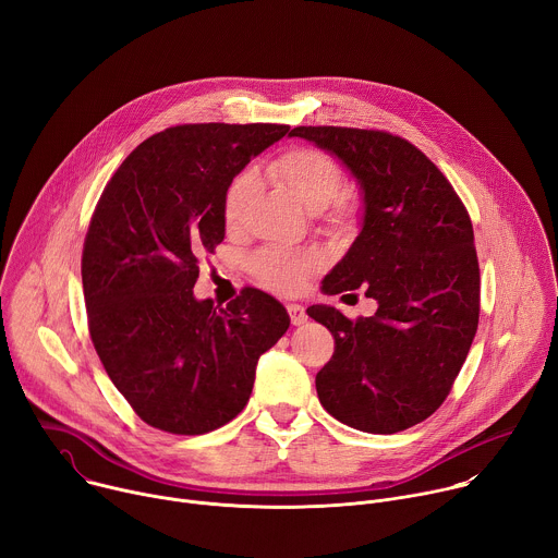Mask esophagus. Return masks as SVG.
Masks as SVG:
<instances>
[{"label":"esophagus","mask_w":558,"mask_h":558,"mask_svg":"<svg viewBox=\"0 0 558 558\" xmlns=\"http://www.w3.org/2000/svg\"><path fill=\"white\" fill-rule=\"evenodd\" d=\"M287 311H289V315H291V325H293V327H300V325L306 323V313H304V308H302L300 304H289Z\"/></svg>","instance_id":"1"}]
</instances>
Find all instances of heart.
<instances>
[{
	"instance_id": "obj_1",
	"label": "heart",
	"mask_w": 558,
	"mask_h": 558,
	"mask_svg": "<svg viewBox=\"0 0 558 558\" xmlns=\"http://www.w3.org/2000/svg\"><path fill=\"white\" fill-rule=\"evenodd\" d=\"M267 179L308 211L327 209L342 187V170L336 163V158L315 147H291L282 151L267 166ZM254 196V174L245 172L231 181L222 201V218L227 229H235L243 222ZM342 209L344 203L336 201V211L340 214ZM252 269L263 287L278 293H295L311 278L315 258L308 254L263 250L254 256Z\"/></svg>"
}]
</instances>
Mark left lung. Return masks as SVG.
Masks as SVG:
<instances>
[{
  "mask_svg": "<svg viewBox=\"0 0 558 558\" xmlns=\"http://www.w3.org/2000/svg\"><path fill=\"white\" fill-rule=\"evenodd\" d=\"M289 136L338 156L362 192V229L327 274L325 293L362 287L377 302L375 315L357 320L327 304L306 308L336 340L333 357L315 375L317 397L355 430H407L441 407L480 325L470 216L407 138L333 125H300Z\"/></svg>",
  "mask_w": 558,
  "mask_h": 558,
  "instance_id": "obj_1",
  "label": "left lung"
}]
</instances>
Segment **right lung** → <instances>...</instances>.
I'll use <instances>...</instances> for the list:
<instances>
[{"label":"right lung","mask_w":558,"mask_h":558,"mask_svg":"<svg viewBox=\"0 0 558 558\" xmlns=\"http://www.w3.org/2000/svg\"><path fill=\"white\" fill-rule=\"evenodd\" d=\"M289 125L192 123L143 141L93 214L82 280L88 327L112 384L149 426L203 435L241 413L256 364L289 329L287 308L243 289L196 300L198 260L225 238L233 177Z\"/></svg>","instance_id":"right-lung-1"}]
</instances>
